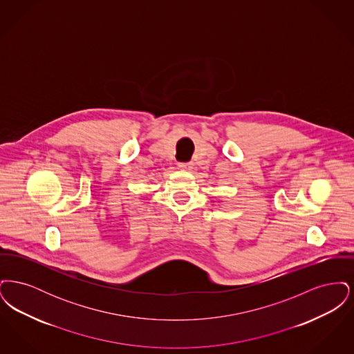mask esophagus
<instances>
[{"label":"esophagus","mask_w":354,"mask_h":354,"mask_svg":"<svg viewBox=\"0 0 354 354\" xmlns=\"http://www.w3.org/2000/svg\"><path fill=\"white\" fill-rule=\"evenodd\" d=\"M178 167L180 169H185V171H189V169L194 167V165L191 162H187V163H178Z\"/></svg>","instance_id":"obj_1"}]
</instances>
